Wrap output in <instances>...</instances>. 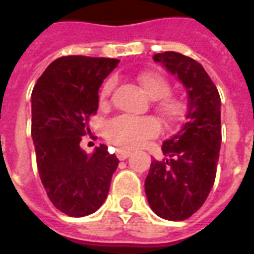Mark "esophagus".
Here are the masks:
<instances>
[{"instance_id": "1", "label": "esophagus", "mask_w": 254, "mask_h": 254, "mask_svg": "<svg viewBox=\"0 0 254 254\" xmlns=\"http://www.w3.org/2000/svg\"><path fill=\"white\" fill-rule=\"evenodd\" d=\"M117 158L120 160H124V159H127V158H129L130 155H132V152L130 151H124V149H118L117 151Z\"/></svg>"}]
</instances>
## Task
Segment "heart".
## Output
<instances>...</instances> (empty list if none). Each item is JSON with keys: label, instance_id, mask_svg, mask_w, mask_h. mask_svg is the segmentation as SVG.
<instances>
[{"label": "heart", "instance_id": "1", "mask_svg": "<svg viewBox=\"0 0 254 254\" xmlns=\"http://www.w3.org/2000/svg\"><path fill=\"white\" fill-rule=\"evenodd\" d=\"M141 88L149 98L156 102V110L163 121L174 124L182 120L187 106L182 98L170 94L169 80L159 72H143L136 76ZM114 78H107L99 92L100 106H107L114 89ZM160 124L155 117H130L120 116L106 122L103 127L105 138L120 149H133L140 147L144 141L158 136Z\"/></svg>", "mask_w": 254, "mask_h": 254}]
</instances>
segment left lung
Returning a JSON list of instances; mask_svg holds the SVG:
<instances>
[{
  "mask_svg": "<svg viewBox=\"0 0 254 254\" xmlns=\"http://www.w3.org/2000/svg\"><path fill=\"white\" fill-rule=\"evenodd\" d=\"M154 61L188 91L187 122L162 145L163 160H152L145 193L152 211L167 220H185L200 209L212 189L222 141L220 96L201 64L181 53L155 54Z\"/></svg>",
  "mask_w": 254,
  "mask_h": 254,
  "instance_id": "obj_1",
  "label": "left lung"
}]
</instances>
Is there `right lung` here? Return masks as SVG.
Segmentation results:
<instances>
[{
	"label": "right lung",
	"mask_w": 254,
	"mask_h": 254,
	"mask_svg": "<svg viewBox=\"0 0 254 254\" xmlns=\"http://www.w3.org/2000/svg\"><path fill=\"white\" fill-rule=\"evenodd\" d=\"M116 58L66 56L53 61L32 91L31 136L39 177L54 207L80 218L107 197L120 160L100 144L91 156L80 148L91 133L89 117L99 106V87L118 65Z\"/></svg>",
	"instance_id": "right-lung-1"
}]
</instances>
